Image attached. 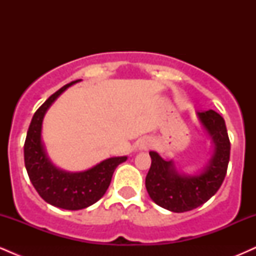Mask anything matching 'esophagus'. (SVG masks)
<instances>
[{
  "mask_svg": "<svg viewBox=\"0 0 256 256\" xmlns=\"http://www.w3.org/2000/svg\"><path fill=\"white\" fill-rule=\"evenodd\" d=\"M150 146L152 144H150V142H149V140H143V142H140V149H146V148H149Z\"/></svg>",
  "mask_w": 256,
  "mask_h": 256,
  "instance_id": "34e87169",
  "label": "esophagus"
}]
</instances>
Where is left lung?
<instances>
[{
	"instance_id": "8db88e82",
	"label": "left lung",
	"mask_w": 256,
	"mask_h": 256,
	"mask_svg": "<svg viewBox=\"0 0 256 256\" xmlns=\"http://www.w3.org/2000/svg\"><path fill=\"white\" fill-rule=\"evenodd\" d=\"M200 122L214 142L213 156L204 171L198 176H182L172 161L150 152L152 165L146 177V188L155 204L176 213L188 212L204 204L219 190L230 160V140L225 120L213 110L198 112Z\"/></svg>"
}]
</instances>
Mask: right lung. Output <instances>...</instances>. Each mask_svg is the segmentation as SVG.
Segmentation results:
<instances>
[{
    "label": "right lung",
    "mask_w": 256,
    "mask_h": 256,
    "mask_svg": "<svg viewBox=\"0 0 256 256\" xmlns=\"http://www.w3.org/2000/svg\"><path fill=\"white\" fill-rule=\"evenodd\" d=\"M58 89L34 114L24 144V160L32 185L44 201L55 207L78 210L98 202L110 186L116 166L126 161V156L110 158L84 172L70 173L52 166L44 152L40 130L43 116L52 102L72 84Z\"/></svg>",
    "instance_id": "right-lung-1"
}]
</instances>
